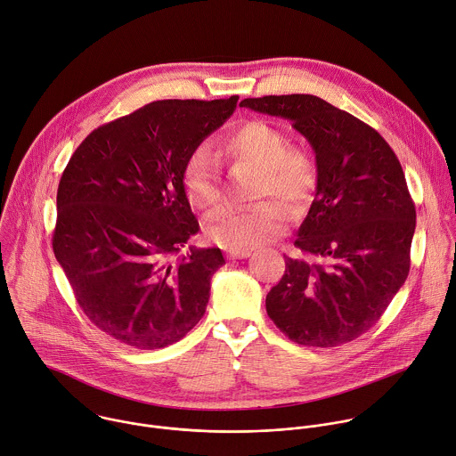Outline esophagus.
<instances>
[{"label":"esophagus","mask_w":456,"mask_h":456,"mask_svg":"<svg viewBox=\"0 0 456 456\" xmlns=\"http://www.w3.org/2000/svg\"><path fill=\"white\" fill-rule=\"evenodd\" d=\"M250 250H229L227 252V257L229 259H245V257H250Z\"/></svg>","instance_id":"esophagus-1"}]
</instances>
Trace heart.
<instances>
[{"mask_svg":"<svg viewBox=\"0 0 456 456\" xmlns=\"http://www.w3.org/2000/svg\"><path fill=\"white\" fill-rule=\"evenodd\" d=\"M222 154L240 167L259 172L256 199L282 200L291 213L305 211L319 186V165L306 146L288 144L279 126L248 119L234 125L220 141ZM184 195L190 206L206 216L222 206L220 168L206 150L190 156L184 177ZM289 215L281 202L263 200L243 211H224L209 224V236L229 250H252L286 232Z\"/></svg>","mask_w":456,"mask_h":456,"instance_id":"heart-1","label":"heart"}]
</instances>
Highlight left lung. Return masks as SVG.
I'll use <instances>...</instances> for the list:
<instances>
[{
    "mask_svg": "<svg viewBox=\"0 0 456 456\" xmlns=\"http://www.w3.org/2000/svg\"><path fill=\"white\" fill-rule=\"evenodd\" d=\"M241 107L291 121L319 165L315 200L266 314L295 344L337 347L367 333L410 272L415 206L399 159L367 123L314 94L245 98Z\"/></svg>",
    "mask_w": 456,
    "mask_h": 456,
    "instance_id": "1",
    "label": "left lung"
}]
</instances>
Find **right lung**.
<instances>
[{
  "instance_id": "1",
  "label": "right lung",
  "mask_w": 456,
  "mask_h": 456,
  "mask_svg": "<svg viewBox=\"0 0 456 456\" xmlns=\"http://www.w3.org/2000/svg\"><path fill=\"white\" fill-rule=\"evenodd\" d=\"M236 103L151 102L94 128L61 177L55 257L86 317L125 346H172L206 314L225 259L220 248L190 247L172 261L200 231L183 177Z\"/></svg>"
}]
</instances>
